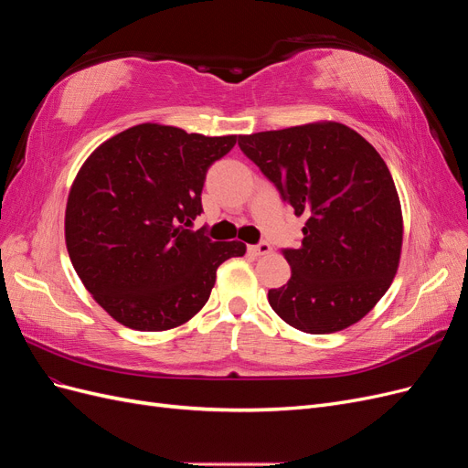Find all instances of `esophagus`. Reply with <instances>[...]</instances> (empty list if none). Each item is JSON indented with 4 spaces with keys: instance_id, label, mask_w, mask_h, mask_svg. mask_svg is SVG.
<instances>
[{
    "instance_id": "obj_1",
    "label": "esophagus",
    "mask_w": 468,
    "mask_h": 468,
    "mask_svg": "<svg viewBox=\"0 0 468 468\" xmlns=\"http://www.w3.org/2000/svg\"><path fill=\"white\" fill-rule=\"evenodd\" d=\"M269 251H271V246H269L267 242H260L256 246H250V253H253V256H267Z\"/></svg>"
}]
</instances>
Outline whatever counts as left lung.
<instances>
[{
    "label": "left lung",
    "instance_id": "left-lung-1",
    "mask_svg": "<svg viewBox=\"0 0 468 468\" xmlns=\"http://www.w3.org/2000/svg\"><path fill=\"white\" fill-rule=\"evenodd\" d=\"M238 146L296 217L299 248H282L291 279L267 294L292 328L332 334L361 320L396 275L402 210L385 160L339 122L239 136Z\"/></svg>",
    "mask_w": 468,
    "mask_h": 468
}]
</instances>
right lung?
I'll list each match as a JSON object with an SVG mask.
<instances>
[{"label": "right lung", "mask_w": 468, "mask_h": 468, "mask_svg": "<svg viewBox=\"0 0 468 468\" xmlns=\"http://www.w3.org/2000/svg\"><path fill=\"white\" fill-rule=\"evenodd\" d=\"M238 136L138 124L99 146L68 197L66 246L86 289L133 330L162 332L207 304L222 261L242 242H212L201 217L208 167Z\"/></svg>", "instance_id": "1"}]
</instances>
